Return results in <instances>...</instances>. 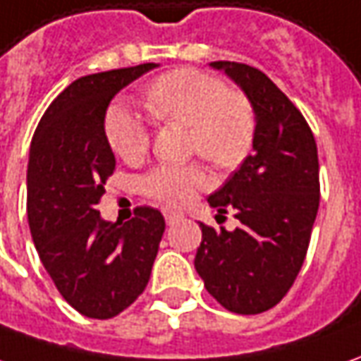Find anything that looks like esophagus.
Here are the masks:
<instances>
[{
  "mask_svg": "<svg viewBox=\"0 0 361 361\" xmlns=\"http://www.w3.org/2000/svg\"><path fill=\"white\" fill-rule=\"evenodd\" d=\"M164 217H166V223H168V225H173L176 221H180L183 215L178 212H164Z\"/></svg>",
  "mask_w": 361,
  "mask_h": 361,
  "instance_id": "esophagus-1",
  "label": "esophagus"
}]
</instances>
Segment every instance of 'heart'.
<instances>
[{"mask_svg": "<svg viewBox=\"0 0 361 361\" xmlns=\"http://www.w3.org/2000/svg\"><path fill=\"white\" fill-rule=\"evenodd\" d=\"M148 110L160 120L181 122L191 128V149L217 168H237L255 138V112L247 97L227 90L217 77L195 68L161 75L144 94ZM104 134L112 152L128 164L140 161L149 149V130L128 106H110ZM209 173L200 164H161L142 178V191L160 205L183 207L195 191L209 185Z\"/></svg>", "mask_w": 361, "mask_h": 361, "instance_id": "heart-1", "label": "heart"}]
</instances>
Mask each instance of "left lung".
Masks as SVG:
<instances>
[{
  "mask_svg": "<svg viewBox=\"0 0 361 361\" xmlns=\"http://www.w3.org/2000/svg\"><path fill=\"white\" fill-rule=\"evenodd\" d=\"M237 82L255 112L252 154L207 201L233 212L235 231L201 227L195 271L207 293L235 314H261L283 300L308 251L320 203L318 149L310 126L259 68L213 61Z\"/></svg>",
  "mask_w": 361,
  "mask_h": 361,
  "instance_id": "left-lung-1",
  "label": "left lung"
}]
</instances>
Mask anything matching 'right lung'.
Returning a JSON list of instances; mask_svg holds the SVG:
<instances>
[{
	"label": "right lung",
	"instance_id": "obj_1",
	"mask_svg": "<svg viewBox=\"0 0 361 361\" xmlns=\"http://www.w3.org/2000/svg\"><path fill=\"white\" fill-rule=\"evenodd\" d=\"M156 63L77 78L37 126L27 164V219L39 259L77 312L106 320L144 293L166 229L154 207L104 221L97 203L116 160L104 116L116 92Z\"/></svg>",
	"mask_w": 361,
	"mask_h": 361
}]
</instances>
